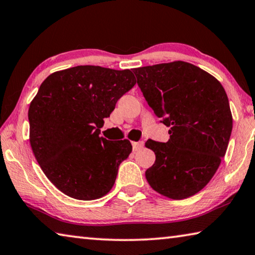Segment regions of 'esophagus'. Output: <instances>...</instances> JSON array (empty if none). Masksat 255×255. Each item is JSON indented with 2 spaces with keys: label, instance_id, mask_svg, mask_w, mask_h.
Masks as SVG:
<instances>
[{
  "label": "esophagus",
  "instance_id": "34e87169",
  "mask_svg": "<svg viewBox=\"0 0 255 255\" xmlns=\"http://www.w3.org/2000/svg\"><path fill=\"white\" fill-rule=\"evenodd\" d=\"M131 145H132L133 151H137V150H139L142 148V142L141 141H132Z\"/></svg>",
  "mask_w": 255,
  "mask_h": 255
}]
</instances>
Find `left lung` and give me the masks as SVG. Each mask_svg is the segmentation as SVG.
Wrapping results in <instances>:
<instances>
[{
    "label": "left lung",
    "instance_id": "1",
    "mask_svg": "<svg viewBox=\"0 0 255 255\" xmlns=\"http://www.w3.org/2000/svg\"><path fill=\"white\" fill-rule=\"evenodd\" d=\"M148 105L170 127L169 140H147L156 160L146 170L150 187L172 200L202 191L228 149L233 118L221 82L184 61L133 69Z\"/></svg>",
    "mask_w": 255,
    "mask_h": 255
}]
</instances>
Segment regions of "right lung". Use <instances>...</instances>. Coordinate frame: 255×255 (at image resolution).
I'll return each instance as SVG.
<instances>
[{"instance_id": "obj_1", "label": "right lung", "mask_w": 255, "mask_h": 255, "mask_svg": "<svg viewBox=\"0 0 255 255\" xmlns=\"http://www.w3.org/2000/svg\"><path fill=\"white\" fill-rule=\"evenodd\" d=\"M136 85L133 73L99 66L55 71L29 107L30 145L41 169L59 191L91 201L113 188L118 167L132 150L128 139L99 137L116 103Z\"/></svg>"}]
</instances>
